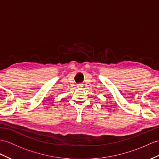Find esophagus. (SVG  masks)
I'll use <instances>...</instances> for the list:
<instances>
[{"instance_id": "obj_1", "label": "esophagus", "mask_w": 159, "mask_h": 159, "mask_svg": "<svg viewBox=\"0 0 159 159\" xmlns=\"http://www.w3.org/2000/svg\"><path fill=\"white\" fill-rule=\"evenodd\" d=\"M77 87H78V88H82V84H79L78 86H77Z\"/></svg>"}]
</instances>
